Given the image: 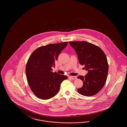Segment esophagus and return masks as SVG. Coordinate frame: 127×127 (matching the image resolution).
I'll list each match as a JSON object with an SVG mask.
<instances>
[{
  "label": "esophagus",
  "mask_w": 127,
  "mask_h": 127,
  "mask_svg": "<svg viewBox=\"0 0 127 127\" xmlns=\"http://www.w3.org/2000/svg\"><path fill=\"white\" fill-rule=\"evenodd\" d=\"M69 79H73V80L77 79V77H76V76H69Z\"/></svg>",
  "instance_id": "34e87169"
}]
</instances>
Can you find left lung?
Returning <instances> with one entry per match:
<instances>
[{
	"label": "left lung",
	"instance_id": "1",
	"mask_svg": "<svg viewBox=\"0 0 127 127\" xmlns=\"http://www.w3.org/2000/svg\"><path fill=\"white\" fill-rule=\"evenodd\" d=\"M69 43L78 55L79 63L88 71L84 77L78 76L83 85L78 91L83 96H93L102 89L107 78L109 66L106 55L98 47L87 41Z\"/></svg>",
	"mask_w": 127,
	"mask_h": 127
}]
</instances>
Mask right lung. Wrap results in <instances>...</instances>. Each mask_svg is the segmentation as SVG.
<instances>
[{
  "instance_id": "right-lung-1",
  "label": "right lung",
  "mask_w": 127,
  "mask_h": 127,
  "mask_svg": "<svg viewBox=\"0 0 127 127\" xmlns=\"http://www.w3.org/2000/svg\"><path fill=\"white\" fill-rule=\"evenodd\" d=\"M67 42L51 44L36 48L30 55L26 67L27 80L36 97L48 99L56 95L61 83L67 78L65 75L52 72L51 67Z\"/></svg>"
}]
</instances>
